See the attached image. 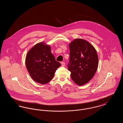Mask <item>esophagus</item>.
Segmentation results:
<instances>
[{
  "label": "esophagus",
  "mask_w": 123,
  "mask_h": 123,
  "mask_svg": "<svg viewBox=\"0 0 123 123\" xmlns=\"http://www.w3.org/2000/svg\"><path fill=\"white\" fill-rule=\"evenodd\" d=\"M61 65H62V66H64V65H65V63H64V62H62L61 63Z\"/></svg>",
  "instance_id": "1"
}]
</instances>
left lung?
Segmentation results:
<instances>
[{
	"label": "left lung",
	"mask_w": 123,
	"mask_h": 123,
	"mask_svg": "<svg viewBox=\"0 0 123 123\" xmlns=\"http://www.w3.org/2000/svg\"><path fill=\"white\" fill-rule=\"evenodd\" d=\"M70 60L67 65L73 81L83 85L94 76L98 66L96 51L90 43L82 39H76L69 44Z\"/></svg>",
	"instance_id": "1"
}]
</instances>
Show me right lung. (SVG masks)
<instances>
[{
  "label": "right lung",
  "instance_id": "add662e5",
  "mask_svg": "<svg viewBox=\"0 0 123 123\" xmlns=\"http://www.w3.org/2000/svg\"><path fill=\"white\" fill-rule=\"evenodd\" d=\"M26 66L30 76L41 84H46L53 79L55 72L61 64L56 61L51 53V47L40 42L33 47L27 53Z\"/></svg>",
  "mask_w": 123,
  "mask_h": 123
}]
</instances>
